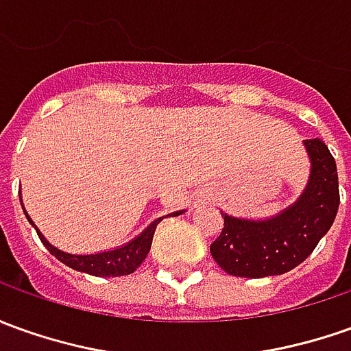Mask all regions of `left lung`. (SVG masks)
<instances>
[{
  "instance_id": "left-lung-1",
  "label": "left lung",
  "mask_w": 351,
  "mask_h": 351,
  "mask_svg": "<svg viewBox=\"0 0 351 351\" xmlns=\"http://www.w3.org/2000/svg\"><path fill=\"white\" fill-rule=\"evenodd\" d=\"M311 170L296 202L267 219H246L221 212L223 229L210 245L212 258L229 275L262 279L300 265L327 235L337 217V162L321 139H306Z\"/></svg>"
}]
</instances>
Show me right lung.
Segmentation results:
<instances>
[{"instance_id":"1","label":"right lung","mask_w":351,"mask_h":351,"mask_svg":"<svg viewBox=\"0 0 351 351\" xmlns=\"http://www.w3.org/2000/svg\"><path fill=\"white\" fill-rule=\"evenodd\" d=\"M21 204H23V200H21ZM24 210V208H23ZM185 210H180V212H171L168 216L176 217L183 214ZM24 214L28 217V221L36 227V223L32 221V217L28 216V212L24 210ZM164 216L156 217L152 223L147 226L145 231H141L139 235L132 239L130 243H125V245L118 246V248H112V250H103V252H95V254H70L64 252V250H60L57 246H53L42 235V231L36 227V231H38V235L42 239V243L45 245V248L49 250L59 262H62L64 265H69L72 269H76V271H84L89 273V275H95V277H122V275H130V273H134L143 260L147 258V254L151 250L152 245V237H154V231H156V226L160 223Z\"/></svg>"}]
</instances>
